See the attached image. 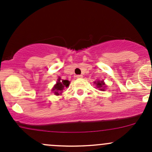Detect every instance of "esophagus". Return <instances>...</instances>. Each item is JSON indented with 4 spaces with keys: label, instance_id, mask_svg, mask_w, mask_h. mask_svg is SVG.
<instances>
[{
    "label": "esophagus",
    "instance_id": "esophagus-1",
    "mask_svg": "<svg viewBox=\"0 0 152 152\" xmlns=\"http://www.w3.org/2000/svg\"><path fill=\"white\" fill-rule=\"evenodd\" d=\"M76 78H77V79H82V78H83V75H77V76H76Z\"/></svg>",
    "mask_w": 152,
    "mask_h": 152
}]
</instances>
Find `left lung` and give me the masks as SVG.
<instances>
[{"label":"left lung","instance_id":"left-lung-1","mask_svg":"<svg viewBox=\"0 0 152 152\" xmlns=\"http://www.w3.org/2000/svg\"><path fill=\"white\" fill-rule=\"evenodd\" d=\"M96 86H97L98 88H99L100 90H104V87H105V83L104 82V81H97V82H95Z\"/></svg>","mask_w":152,"mask_h":152}]
</instances>
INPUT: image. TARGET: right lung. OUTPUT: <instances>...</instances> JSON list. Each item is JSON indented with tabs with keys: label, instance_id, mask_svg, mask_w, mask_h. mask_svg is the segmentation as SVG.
<instances>
[{
	"label": "right lung",
	"instance_id": "obj_1",
	"mask_svg": "<svg viewBox=\"0 0 152 152\" xmlns=\"http://www.w3.org/2000/svg\"><path fill=\"white\" fill-rule=\"evenodd\" d=\"M70 85V82L67 80H62L61 78H59L56 82V84L53 86L52 91L54 93L56 96H59L62 93V90H64L65 87H67Z\"/></svg>",
	"mask_w": 152,
	"mask_h": 152
}]
</instances>
